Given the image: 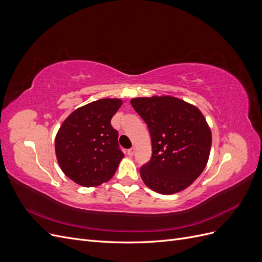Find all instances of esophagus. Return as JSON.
<instances>
[{
	"label": "esophagus",
	"mask_w": 262,
	"mask_h": 262,
	"mask_svg": "<svg viewBox=\"0 0 262 262\" xmlns=\"http://www.w3.org/2000/svg\"><path fill=\"white\" fill-rule=\"evenodd\" d=\"M134 152H136V148L131 147V148L128 149V155H129V156H133V155H134Z\"/></svg>",
	"instance_id": "1"
}]
</instances>
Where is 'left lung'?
<instances>
[{"label":"left lung","instance_id":"8db88e82","mask_svg":"<svg viewBox=\"0 0 262 262\" xmlns=\"http://www.w3.org/2000/svg\"><path fill=\"white\" fill-rule=\"evenodd\" d=\"M146 122L152 157L140 169L144 184L161 194L188 188L208 164L212 132L199 108L177 97L152 96L130 100Z\"/></svg>","mask_w":262,"mask_h":262}]
</instances>
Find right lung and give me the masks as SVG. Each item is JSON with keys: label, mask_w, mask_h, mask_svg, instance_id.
Masks as SVG:
<instances>
[{"label": "right lung", "mask_w": 262, "mask_h": 262, "mask_svg": "<svg viewBox=\"0 0 262 262\" xmlns=\"http://www.w3.org/2000/svg\"><path fill=\"white\" fill-rule=\"evenodd\" d=\"M122 105L102 98L75 109L61 124L54 148L60 168L83 187H96L113 178L124 154L110 120Z\"/></svg>", "instance_id": "obj_1"}]
</instances>
